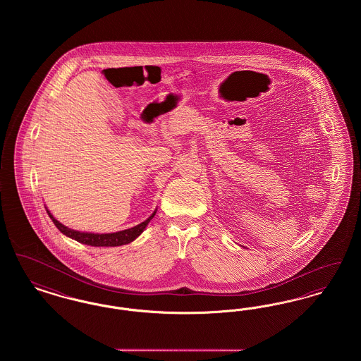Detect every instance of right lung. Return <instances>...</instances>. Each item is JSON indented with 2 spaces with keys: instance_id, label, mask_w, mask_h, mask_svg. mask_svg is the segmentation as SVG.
Returning <instances> with one entry per match:
<instances>
[{
  "instance_id": "1",
  "label": "right lung",
  "mask_w": 361,
  "mask_h": 361,
  "mask_svg": "<svg viewBox=\"0 0 361 361\" xmlns=\"http://www.w3.org/2000/svg\"><path fill=\"white\" fill-rule=\"evenodd\" d=\"M47 209V207H46ZM154 212L142 224H137L131 228H127V230H121V231H116V233H106V234H99V233H85V231H77V230H73L69 228L68 226L61 224L59 221H56L54 216H52L51 212L47 209V214L51 218L54 224L58 227V230L65 234L66 237H69L71 240H75L80 243H84V245H89V246H121V245H127L133 240H137V237L145 231L146 226L149 224V222L154 218Z\"/></svg>"
}]
</instances>
